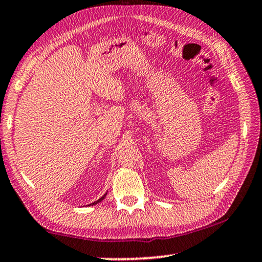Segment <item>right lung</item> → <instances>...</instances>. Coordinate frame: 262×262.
I'll list each match as a JSON object with an SVG mask.
<instances>
[{
    "instance_id": "obj_1",
    "label": "right lung",
    "mask_w": 262,
    "mask_h": 262,
    "mask_svg": "<svg viewBox=\"0 0 262 262\" xmlns=\"http://www.w3.org/2000/svg\"><path fill=\"white\" fill-rule=\"evenodd\" d=\"M106 194H107V193H105V194H104V196H102V197H100V198H99V200H98V201H95V202H94V203H92V205H94V204H98V203H99V202H101L102 200H104V198H105V197H106ZM89 205H91V204H89Z\"/></svg>"
}]
</instances>
